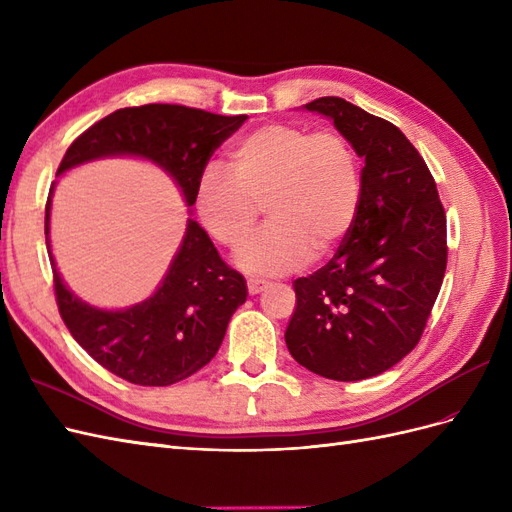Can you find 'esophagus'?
Instances as JSON below:
<instances>
[{
  "label": "esophagus",
  "mask_w": 512,
  "mask_h": 512,
  "mask_svg": "<svg viewBox=\"0 0 512 512\" xmlns=\"http://www.w3.org/2000/svg\"><path fill=\"white\" fill-rule=\"evenodd\" d=\"M262 290H265V282H258V280L247 282V292H250L252 297H254V294H260Z\"/></svg>",
  "instance_id": "esophagus-1"
}]
</instances>
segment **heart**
<instances>
[{
	"instance_id": "1",
	"label": "heart",
	"mask_w": 512,
	"mask_h": 512,
	"mask_svg": "<svg viewBox=\"0 0 512 512\" xmlns=\"http://www.w3.org/2000/svg\"><path fill=\"white\" fill-rule=\"evenodd\" d=\"M230 160L232 173L218 164L203 168L194 207L200 224L226 247L250 237L265 207L267 228L237 254L245 273H292L348 237L361 205V170L342 134L267 123L245 134Z\"/></svg>"
}]
</instances>
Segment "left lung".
Segmentation results:
<instances>
[{"label": "left lung", "instance_id": "left-lung-1", "mask_svg": "<svg viewBox=\"0 0 512 512\" xmlns=\"http://www.w3.org/2000/svg\"><path fill=\"white\" fill-rule=\"evenodd\" d=\"M303 108L331 119L365 166L348 237L327 265L292 282L286 346L322 378L365 380L423 335L446 271V215L425 160L391 121L333 96Z\"/></svg>", "mask_w": 512, "mask_h": 512}]
</instances>
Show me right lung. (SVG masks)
<instances>
[{
  "label": "right lung",
  "instance_id": "add662e5",
  "mask_svg": "<svg viewBox=\"0 0 512 512\" xmlns=\"http://www.w3.org/2000/svg\"><path fill=\"white\" fill-rule=\"evenodd\" d=\"M245 119L179 104L119 108L76 138L57 177L106 158L145 160L175 181L192 213L200 173ZM55 183L46 200L44 235L59 314L72 337L91 359L132 384L168 386L196 374L218 354L232 314L247 299L243 275L228 269L205 228L190 215L179 250L147 299L121 309L91 305L68 288L51 252Z\"/></svg>",
  "mask_w": 512,
  "mask_h": 512
}]
</instances>
